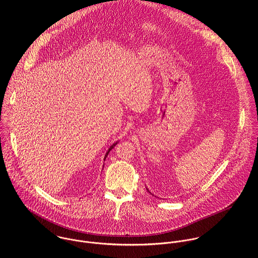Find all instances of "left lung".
Here are the masks:
<instances>
[{"mask_svg": "<svg viewBox=\"0 0 258 258\" xmlns=\"http://www.w3.org/2000/svg\"><path fill=\"white\" fill-rule=\"evenodd\" d=\"M147 190H148V189H147ZM148 191H149V190H148ZM149 192H150V191H149Z\"/></svg>", "mask_w": 258, "mask_h": 258, "instance_id": "obj_1", "label": "left lung"}]
</instances>
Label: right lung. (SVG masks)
<instances>
[{
	"label": "right lung",
	"instance_id": "add662e5",
	"mask_svg": "<svg viewBox=\"0 0 258 258\" xmlns=\"http://www.w3.org/2000/svg\"><path fill=\"white\" fill-rule=\"evenodd\" d=\"M116 144H117V142H116V143H114V144H113V145H112V146H111V147L109 148V150H108V152H107V153H106V157H107V155H108V153H109V152H110L111 149H113V148L115 147V146H116Z\"/></svg>",
	"mask_w": 258,
	"mask_h": 258
}]
</instances>
